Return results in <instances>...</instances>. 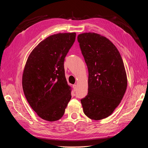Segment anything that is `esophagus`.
Here are the masks:
<instances>
[{
    "mask_svg": "<svg viewBox=\"0 0 148 148\" xmlns=\"http://www.w3.org/2000/svg\"><path fill=\"white\" fill-rule=\"evenodd\" d=\"M73 88L74 91H76V90H77V84H74L73 86Z\"/></svg>",
    "mask_w": 148,
    "mask_h": 148,
    "instance_id": "esophagus-1",
    "label": "esophagus"
}]
</instances>
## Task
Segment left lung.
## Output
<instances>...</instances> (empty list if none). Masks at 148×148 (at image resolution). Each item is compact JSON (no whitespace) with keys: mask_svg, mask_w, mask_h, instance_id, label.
I'll list each match as a JSON object with an SVG mask.
<instances>
[{"mask_svg":"<svg viewBox=\"0 0 148 148\" xmlns=\"http://www.w3.org/2000/svg\"><path fill=\"white\" fill-rule=\"evenodd\" d=\"M78 41L89 75L88 95L81 99L83 112L92 120H102L113 113L126 91L123 62L114 44L99 34H79Z\"/></svg>","mask_w":148,"mask_h":148,"instance_id":"1","label":"left lung"}]
</instances>
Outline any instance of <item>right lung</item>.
Wrapping results in <instances>:
<instances>
[{
  "instance_id": "obj_1",
  "label": "right lung",
  "mask_w": 148,
  "mask_h": 148,
  "mask_svg": "<svg viewBox=\"0 0 148 148\" xmlns=\"http://www.w3.org/2000/svg\"><path fill=\"white\" fill-rule=\"evenodd\" d=\"M75 38V33L49 36L34 47L26 62L22 76L25 96L39 117L49 122L61 119L71 99L64 64Z\"/></svg>"
}]
</instances>
